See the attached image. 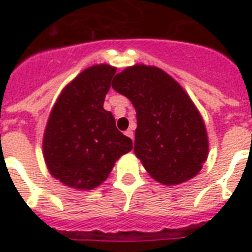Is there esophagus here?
Listing matches in <instances>:
<instances>
[{
    "mask_svg": "<svg viewBox=\"0 0 252 252\" xmlns=\"http://www.w3.org/2000/svg\"><path fill=\"white\" fill-rule=\"evenodd\" d=\"M126 136H128V137L132 138V140H133V130H132V129L126 130Z\"/></svg>",
    "mask_w": 252,
    "mask_h": 252,
    "instance_id": "esophagus-1",
    "label": "esophagus"
}]
</instances>
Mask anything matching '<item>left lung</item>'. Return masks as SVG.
Returning a JSON list of instances; mask_svg holds the SVG:
<instances>
[{
	"mask_svg": "<svg viewBox=\"0 0 252 252\" xmlns=\"http://www.w3.org/2000/svg\"><path fill=\"white\" fill-rule=\"evenodd\" d=\"M112 89L136 108L134 154L162 184L183 183L208 157L205 126L186 91L161 69L134 65L116 74Z\"/></svg>",
	"mask_w": 252,
	"mask_h": 252,
	"instance_id": "8db88e82",
	"label": "left lung"
}]
</instances>
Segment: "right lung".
Listing matches in <instances>:
<instances>
[{"label": "right lung", "mask_w": 252, "mask_h": 252, "mask_svg": "<svg viewBox=\"0 0 252 252\" xmlns=\"http://www.w3.org/2000/svg\"><path fill=\"white\" fill-rule=\"evenodd\" d=\"M116 69L95 65L65 87L49 115L43 150L49 172L61 183L93 189L110 175L115 161L132 150V140L103 108Z\"/></svg>", "instance_id": "obj_1"}]
</instances>
